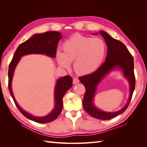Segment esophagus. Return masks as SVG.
<instances>
[{"label": "esophagus", "mask_w": 147, "mask_h": 147, "mask_svg": "<svg viewBox=\"0 0 147 147\" xmlns=\"http://www.w3.org/2000/svg\"><path fill=\"white\" fill-rule=\"evenodd\" d=\"M79 82H80L79 80H78V78H74V80H73V83L75 84L78 83Z\"/></svg>", "instance_id": "1"}]
</instances>
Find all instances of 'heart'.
I'll use <instances>...</instances> for the list:
<instances>
[{"instance_id":"heart-1","label":"heart","mask_w":147,"mask_h":147,"mask_svg":"<svg viewBox=\"0 0 147 147\" xmlns=\"http://www.w3.org/2000/svg\"><path fill=\"white\" fill-rule=\"evenodd\" d=\"M63 51H57V63L61 67L69 68L74 61V68L79 75L94 72L103 62L107 51L105 42L100 38L84 36L76 34L64 42Z\"/></svg>"}]
</instances>
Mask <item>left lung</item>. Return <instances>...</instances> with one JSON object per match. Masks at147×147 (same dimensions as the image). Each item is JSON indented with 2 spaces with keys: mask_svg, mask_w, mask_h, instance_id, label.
Here are the masks:
<instances>
[{
  "mask_svg": "<svg viewBox=\"0 0 147 147\" xmlns=\"http://www.w3.org/2000/svg\"><path fill=\"white\" fill-rule=\"evenodd\" d=\"M99 33L104 37L107 45V54L105 63L95 72L80 77L79 80L86 89L83 100L84 110L94 118L100 119H110L123 113L129 105L136 85L134 58L126 47L121 42L113 38L103 30H100ZM115 68L121 69L124 76L128 80L130 83V97L127 104L120 111L115 113L104 112L95 107L93 104L92 100L94 99L96 86L106 74Z\"/></svg>",
  "mask_w": 147,
  "mask_h": 147,
  "instance_id": "8db88e82",
  "label": "left lung"
}]
</instances>
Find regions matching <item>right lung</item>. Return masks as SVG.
Returning a JSON list of instances; mask_svg holds the SVG:
<instances>
[{
	"label": "right lung",
	"mask_w": 147,
	"mask_h": 147,
	"mask_svg": "<svg viewBox=\"0 0 147 147\" xmlns=\"http://www.w3.org/2000/svg\"><path fill=\"white\" fill-rule=\"evenodd\" d=\"M61 38V33L56 31H48L43 34L32 35L28 40L21 43L17 48L8 67V90L16 106L24 117L37 123H50L54 121L59 116L63 109V97L67 91L72 86V78L67 75L57 80L55 90V108L47 116L37 117L26 112L16 102L11 90L13 73L21 57L23 56L29 54H42L46 55L51 57H55L57 44Z\"/></svg>",
	"instance_id": "add662e5"
}]
</instances>
